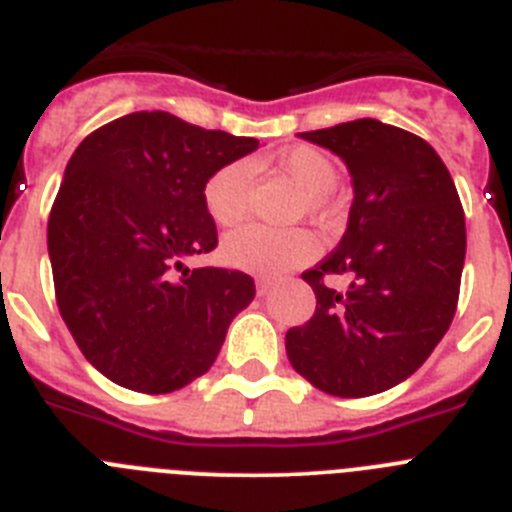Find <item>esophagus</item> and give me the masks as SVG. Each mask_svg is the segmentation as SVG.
<instances>
[{"mask_svg": "<svg viewBox=\"0 0 512 512\" xmlns=\"http://www.w3.org/2000/svg\"><path fill=\"white\" fill-rule=\"evenodd\" d=\"M271 287H274V282H271V279H256V292H259L261 297L269 295Z\"/></svg>", "mask_w": 512, "mask_h": 512, "instance_id": "obj_1", "label": "esophagus"}]
</instances>
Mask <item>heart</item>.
<instances>
[{
    "instance_id": "obj_1",
    "label": "heart",
    "mask_w": 512,
    "mask_h": 512,
    "mask_svg": "<svg viewBox=\"0 0 512 512\" xmlns=\"http://www.w3.org/2000/svg\"><path fill=\"white\" fill-rule=\"evenodd\" d=\"M279 171L289 176L302 189L300 215L323 220L330 212V197L338 182V171L328 156L318 148L297 146L282 153L277 161ZM248 192H251V166L246 161H230L212 171L202 189L207 215L220 228H233L246 217ZM318 246L305 230H266L259 225H246L225 235L220 253L225 264L251 274H279L284 269L300 266L315 256Z\"/></svg>"
}]
</instances>
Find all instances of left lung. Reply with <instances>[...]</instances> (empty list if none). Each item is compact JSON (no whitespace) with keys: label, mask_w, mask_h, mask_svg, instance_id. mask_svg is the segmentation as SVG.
Returning <instances> with one entry per match:
<instances>
[{"label":"left lung","mask_w":512,"mask_h":512,"mask_svg":"<svg viewBox=\"0 0 512 512\" xmlns=\"http://www.w3.org/2000/svg\"><path fill=\"white\" fill-rule=\"evenodd\" d=\"M346 164L354 202L341 243L302 279L315 315L289 328V364L333 397H369L420 369L454 320L467 253L454 179L423 138L387 122L300 133ZM348 273L346 293L324 287Z\"/></svg>","instance_id":"left-lung-1"}]
</instances>
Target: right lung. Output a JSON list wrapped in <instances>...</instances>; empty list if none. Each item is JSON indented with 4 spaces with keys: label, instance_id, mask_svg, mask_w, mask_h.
Masks as SVG:
<instances>
[{
    "label": "right lung",
    "instance_id": "1",
    "mask_svg": "<svg viewBox=\"0 0 512 512\" xmlns=\"http://www.w3.org/2000/svg\"><path fill=\"white\" fill-rule=\"evenodd\" d=\"M259 148L169 112H133L81 140L48 217V256L66 328L120 387L164 395L215 364L256 287L243 271H189L217 246L202 202L212 171Z\"/></svg>",
    "mask_w": 512,
    "mask_h": 512
}]
</instances>
